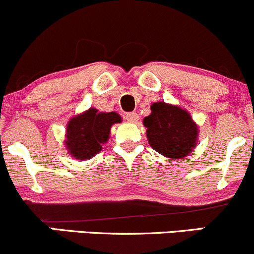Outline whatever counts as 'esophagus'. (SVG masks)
<instances>
[{
  "instance_id": "1",
  "label": "esophagus",
  "mask_w": 254,
  "mask_h": 254,
  "mask_svg": "<svg viewBox=\"0 0 254 254\" xmlns=\"http://www.w3.org/2000/svg\"><path fill=\"white\" fill-rule=\"evenodd\" d=\"M125 118H127V122L130 123H137L138 122V114L137 113H127V116H125Z\"/></svg>"
}]
</instances>
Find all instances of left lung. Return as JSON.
Masks as SVG:
<instances>
[{"label":"left lung","instance_id":"8db88e82","mask_svg":"<svg viewBox=\"0 0 254 254\" xmlns=\"http://www.w3.org/2000/svg\"><path fill=\"white\" fill-rule=\"evenodd\" d=\"M148 143L164 157L180 159L196 147L198 127L185 109L165 102L151 106V114L143 119Z\"/></svg>","mask_w":254,"mask_h":254}]
</instances>
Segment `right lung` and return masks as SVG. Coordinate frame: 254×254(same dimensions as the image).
Returning a JSON list of instances; mask_svg holds the SVG:
<instances>
[{"label": "right lung", "mask_w": 254, "mask_h": 254, "mask_svg": "<svg viewBox=\"0 0 254 254\" xmlns=\"http://www.w3.org/2000/svg\"><path fill=\"white\" fill-rule=\"evenodd\" d=\"M122 122L116 112H98L90 108L74 117L66 125L65 147L69 154L79 161H85L102 149L111 134L112 125Z\"/></svg>", "instance_id": "add662e5"}]
</instances>
